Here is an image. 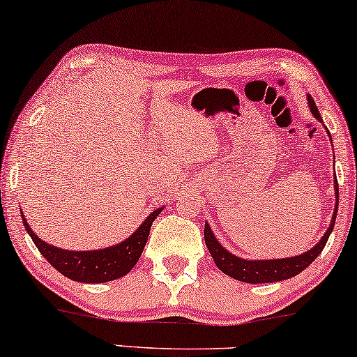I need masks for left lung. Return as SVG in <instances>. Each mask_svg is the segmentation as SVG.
Returning a JSON list of instances; mask_svg holds the SVG:
<instances>
[{
    "label": "left lung",
    "instance_id": "8db88e82",
    "mask_svg": "<svg viewBox=\"0 0 357 357\" xmlns=\"http://www.w3.org/2000/svg\"><path fill=\"white\" fill-rule=\"evenodd\" d=\"M307 100H309L312 115H314L319 121H324L319 114V109H317L314 99L309 96L307 97ZM326 133L330 136L328 130H326ZM335 195H336V204H335V213H333V218H331L330 227L326 229V232L324 234V237L320 238V242L317 243L315 247H312L309 252L302 253V255L280 258V260H245V258H238L236 255H232L231 252H227L226 248L218 242V238L214 237V234L208 222L204 224V242H206V247L209 253H211L216 266L224 273V275L231 276L234 280L252 282V284L289 280V278L304 271L305 268L320 255L321 250H324V247L326 245V242H328L330 234L335 227L336 211H338V182H336V177H335Z\"/></svg>",
    "mask_w": 357,
    "mask_h": 357
}]
</instances>
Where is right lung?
I'll use <instances>...</instances> for the list:
<instances>
[{
    "instance_id": "add662e5",
    "label": "right lung",
    "mask_w": 357,
    "mask_h": 357,
    "mask_svg": "<svg viewBox=\"0 0 357 357\" xmlns=\"http://www.w3.org/2000/svg\"><path fill=\"white\" fill-rule=\"evenodd\" d=\"M162 209L164 208L154 209L126 241L116 243V245L100 248V250L89 252H73L53 247L37 237L26 219H22V222L42 257L61 275L77 282H107L125 276L136 265L146 242H148L151 226Z\"/></svg>"
}]
</instances>
